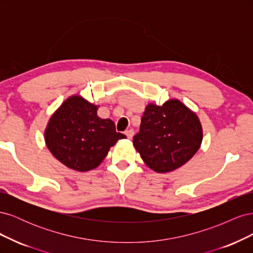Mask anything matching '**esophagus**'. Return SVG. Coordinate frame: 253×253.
<instances>
[{"instance_id": "1", "label": "esophagus", "mask_w": 253, "mask_h": 253, "mask_svg": "<svg viewBox=\"0 0 253 253\" xmlns=\"http://www.w3.org/2000/svg\"><path fill=\"white\" fill-rule=\"evenodd\" d=\"M125 134L126 135V137L128 139H132L133 136H134V129L133 128H129V129H126V131L125 132Z\"/></svg>"}]
</instances>
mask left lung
I'll use <instances>...</instances> for the list:
<instances>
[{
    "mask_svg": "<svg viewBox=\"0 0 253 253\" xmlns=\"http://www.w3.org/2000/svg\"><path fill=\"white\" fill-rule=\"evenodd\" d=\"M203 127L197 115L177 99L162 106L149 103L133 144L143 162L157 173H168L188 163L200 149Z\"/></svg>",
    "mask_w": 253,
    "mask_h": 253,
    "instance_id": "obj_1",
    "label": "left lung"
}]
</instances>
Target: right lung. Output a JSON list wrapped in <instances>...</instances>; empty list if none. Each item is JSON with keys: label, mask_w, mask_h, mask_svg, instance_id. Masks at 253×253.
<instances>
[{"label": "right lung", "mask_w": 253, "mask_h": 253, "mask_svg": "<svg viewBox=\"0 0 253 253\" xmlns=\"http://www.w3.org/2000/svg\"><path fill=\"white\" fill-rule=\"evenodd\" d=\"M98 106L75 95L52 114L45 128V142L51 154L70 169L93 170L110 148L126 135L117 133L111 119L97 116Z\"/></svg>", "instance_id": "obj_1"}]
</instances>
